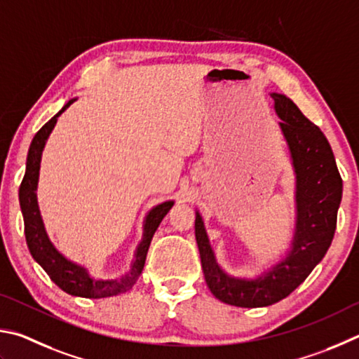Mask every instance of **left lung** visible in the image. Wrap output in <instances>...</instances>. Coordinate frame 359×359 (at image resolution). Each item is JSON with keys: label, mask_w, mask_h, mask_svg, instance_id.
<instances>
[{"label": "left lung", "mask_w": 359, "mask_h": 359, "mask_svg": "<svg viewBox=\"0 0 359 359\" xmlns=\"http://www.w3.org/2000/svg\"><path fill=\"white\" fill-rule=\"evenodd\" d=\"M294 175V225L290 248L259 274L233 276L219 265L203 217L196 210V240L205 280L222 303L265 307L288 297L312 273L331 246L342 180L328 140L285 94L269 93Z\"/></svg>", "instance_id": "1"}]
</instances>
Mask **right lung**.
Masks as SVG:
<instances>
[{
    "mask_svg": "<svg viewBox=\"0 0 359 359\" xmlns=\"http://www.w3.org/2000/svg\"><path fill=\"white\" fill-rule=\"evenodd\" d=\"M75 100H77V97L69 99L67 102L62 105V109L37 130L33 142L29 144L27 157V172H25L20 191H18V198H20V208L25 221V236H27V244L33 259L46 269L50 279H52L61 290L72 294V297L80 298H109L128 292L135 285V282L140 278V274L143 271L144 260H147V254L151 240H153V235L156 233L162 219L165 217L170 210H172L175 200H167V202H162L153 206V208L148 211V215L144 216L143 235L140 243H138V246L135 248L134 260L130 263L129 271L119 276V278L99 279L96 276H91L90 271H88V268L80 265L77 262L67 259L65 254H61L47 235L46 225H43L41 216L39 203H37L36 191L37 184H39L42 151L46 148V143L50 134H52L56 121H58V116L69 105L74 104Z\"/></svg>",
    "mask_w": 359,
    "mask_h": 359,
    "instance_id": "right-lung-1",
    "label": "right lung"
}]
</instances>
